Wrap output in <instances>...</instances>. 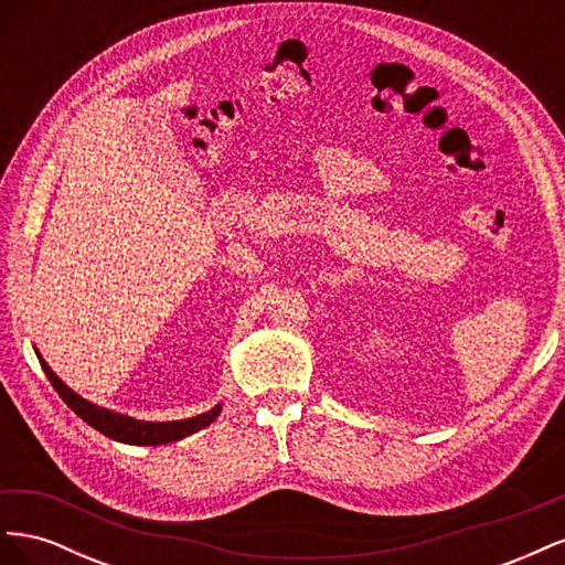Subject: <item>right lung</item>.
I'll return each instance as SVG.
<instances>
[{
    "instance_id": "right-lung-1",
    "label": "right lung",
    "mask_w": 565,
    "mask_h": 565,
    "mask_svg": "<svg viewBox=\"0 0 565 565\" xmlns=\"http://www.w3.org/2000/svg\"><path fill=\"white\" fill-rule=\"evenodd\" d=\"M38 358H40L42 370L49 377L51 386L58 391V396L65 401V405L71 407L77 417H82L84 422L94 426V429L104 436L119 440V443H129V446H162V443L181 440L185 436L204 429V426H210L221 415V405H214L210 413H202L191 419H177V422H143V419L119 415V413H113V409L98 407V405L89 403L87 398H82L79 393H75L71 386H65L56 377V372L42 361L40 353H38Z\"/></svg>"
}]
</instances>
